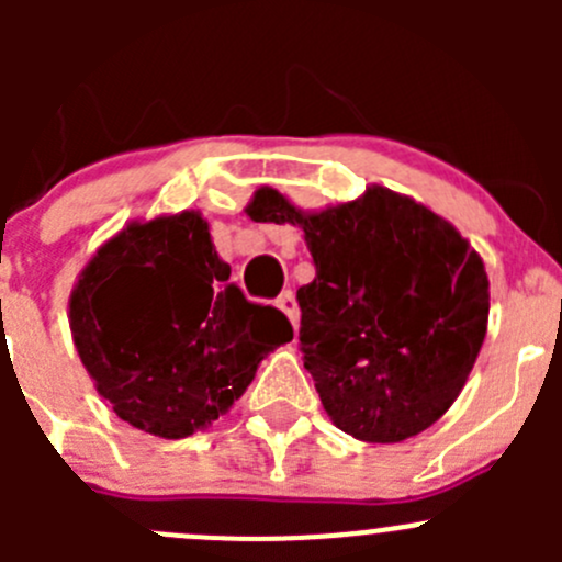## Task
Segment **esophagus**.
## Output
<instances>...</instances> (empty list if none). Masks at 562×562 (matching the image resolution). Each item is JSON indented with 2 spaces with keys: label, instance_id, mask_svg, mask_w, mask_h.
I'll use <instances>...</instances> for the list:
<instances>
[{
  "label": "esophagus",
  "instance_id": "esophagus-1",
  "mask_svg": "<svg viewBox=\"0 0 562 562\" xmlns=\"http://www.w3.org/2000/svg\"><path fill=\"white\" fill-rule=\"evenodd\" d=\"M277 307L288 315V321L293 323V328H299V302L291 291H282L280 296H277Z\"/></svg>",
  "mask_w": 562,
  "mask_h": 562
}]
</instances>
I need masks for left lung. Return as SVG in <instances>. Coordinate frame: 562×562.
I'll return each instance as SVG.
<instances>
[{
  "label": "left lung",
  "mask_w": 562,
  "mask_h": 562,
  "mask_svg": "<svg viewBox=\"0 0 562 562\" xmlns=\"http://www.w3.org/2000/svg\"><path fill=\"white\" fill-rule=\"evenodd\" d=\"M255 223L302 228L315 280L299 288L304 367L323 411L367 443L432 427L468 383L486 337L484 260L443 220L389 187L304 212L258 187Z\"/></svg>",
  "instance_id": "1"
}]
</instances>
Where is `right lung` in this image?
I'll return each mask as SVG.
<instances>
[{"label":"right lung","mask_w":562,"mask_h":562,"mask_svg":"<svg viewBox=\"0 0 562 562\" xmlns=\"http://www.w3.org/2000/svg\"><path fill=\"white\" fill-rule=\"evenodd\" d=\"M209 223L187 209L133 220L70 293V331L94 389L130 427L166 440L212 427L291 342V321L228 282Z\"/></svg>","instance_id":"obj_1"}]
</instances>
